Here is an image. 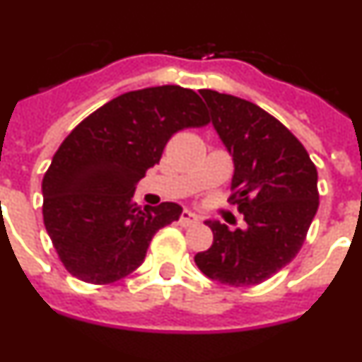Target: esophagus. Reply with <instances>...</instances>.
<instances>
[{"label":"esophagus","instance_id":"1","mask_svg":"<svg viewBox=\"0 0 362 362\" xmlns=\"http://www.w3.org/2000/svg\"><path fill=\"white\" fill-rule=\"evenodd\" d=\"M197 221H199V217H197L194 212H190V210H183L181 217H179V223H181V225H183V226L196 225Z\"/></svg>","mask_w":362,"mask_h":362}]
</instances>
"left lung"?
I'll return each instance as SVG.
<instances>
[{"instance_id":"8db88e82","label":"left lung","mask_w":362,"mask_h":362,"mask_svg":"<svg viewBox=\"0 0 362 362\" xmlns=\"http://www.w3.org/2000/svg\"><path fill=\"white\" fill-rule=\"evenodd\" d=\"M217 136L233 161L230 197L246 228L204 221L214 232L194 261L204 276L230 286L270 279L296 257L319 209L317 168L305 146L257 105L201 90Z\"/></svg>"}]
</instances>
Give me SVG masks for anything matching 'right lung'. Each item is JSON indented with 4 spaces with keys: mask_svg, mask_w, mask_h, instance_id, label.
<instances>
[{
    "mask_svg": "<svg viewBox=\"0 0 362 362\" xmlns=\"http://www.w3.org/2000/svg\"><path fill=\"white\" fill-rule=\"evenodd\" d=\"M210 121L203 99L177 85L121 94L65 137L43 177V221L74 277L108 284L145 261L153 233L177 221V203L139 209L134 192L175 132Z\"/></svg>",
    "mask_w": 362,
    "mask_h": 362,
    "instance_id": "add662e5",
    "label": "right lung"
}]
</instances>
